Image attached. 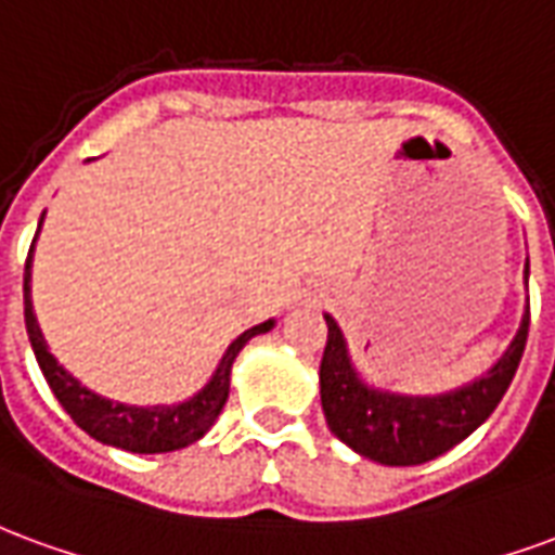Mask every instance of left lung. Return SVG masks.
Instances as JSON below:
<instances>
[{
  "label": "left lung",
  "instance_id": "1",
  "mask_svg": "<svg viewBox=\"0 0 555 555\" xmlns=\"http://www.w3.org/2000/svg\"><path fill=\"white\" fill-rule=\"evenodd\" d=\"M325 322L327 343L319 366V384H322V411L327 428L346 447L361 452L363 459L390 467H408V464H426L438 459L455 443L470 438L493 414V408L500 405L527 349L529 305L512 346L479 382L431 399L393 396L366 387L351 366L337 322L331 317H325Z\"/></svg>",
  "mask_w": 555,
  "mask_h": 555
}]
</instances>
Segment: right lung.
Segmentation results:
<instances>
[{"mask_svg": "<svg viewBox=\"0 0 555 555\" xmlns=\"http://www.w3.org/2000/svg\"><path fill=\"white\" fill-rule=\"evenodd\" d=\"M43 221V218H40ZM40 230V228H38ZM38 236V233H35ZM31 250L28 248L26 257V274H23V301H26V331L28 343L35 349V358L40 363V372L50 384V390L55 393V399L62 402V408L70 414V420L76 426L88 431L91 438H96L100 443H108V447L127 449V452H141V455H153V452H173V449H183L194 440H201L209 431V426L216 423L221 408L228 402L230 393V366L236 361V354L242 351V346L248 343L250 337L257 334H266L272 331L274 322H262V325H254L250 331H245L242 337H236L230 343L228 354L218 363L212 382L206 384L201 393L183 402V405L173 408H129V405H115L108 399H100L91 390H85L82 384L70 378L67 372L59 366V361L52 358L47 343H43V334H40L38 319H35V310H31Z\"/></svg>", "mask_w": 555, "mask_h": 555, "instance_id": "add662e5", "label": "right lung"}]
</instances>
